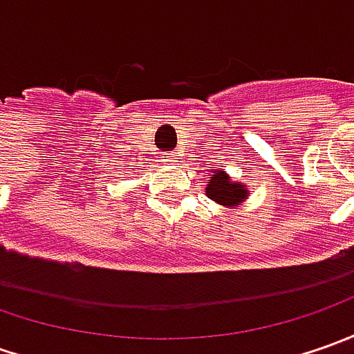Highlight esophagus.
<instances>
[{"label":"esophagus","mask_w":354,"mask_h":354,"mask_svg":"<svg viewBox=\"0 0 354 354\" xmlns=\"http://www.w3.org/2000/svg\"><path fill=\"white\" fill-rule=\"evenodd\" d=\"M167 161H171V163H173V161H175V156H173V153H169V159H167Z\"/></svg>","instance_id":"1"}]
</instances>
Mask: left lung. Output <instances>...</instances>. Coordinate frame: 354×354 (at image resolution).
Returning <instances> with one entry per match:
<instances>
[{
    "mask_svg": "<svg viewBox=\"0 0 354 354\" xmlns=\"http://www.w3.org/2000/svg\"><path fill=\"white\" fill-rule=\"evenodd\" d=\"M207 197L212 198L214 203L223 205V207H236L244 198H248L246 185L230 181V177L225 171L216 169L212 173V177L207 179Z\"/></svg>",
    "mask_w": 354,
    "mask_h": 354,
    "instance_id": "1",
    "label": "left lung"
}]
</instances>
